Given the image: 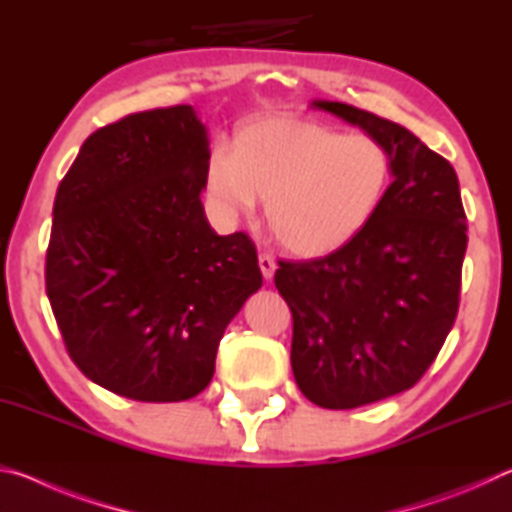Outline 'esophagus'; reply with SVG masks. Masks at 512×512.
<instances>
[{"instance_id": "1", "label": "esophagus", "mask_w": 512, "mask_h": 512, "mask_svg": "<svg viewBox=\"0 0 512 512\" xmlns=\"http://www.w3.org/2000/svg\"><path fill=\"white\" fill-rule=\"evenodd\" d=\"M257 262H259V271H262L264 280H273V275H275V262H273V257L268 255V253H259Z\"/></svg>"}]
</instances>
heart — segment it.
<instances>
[{
    "label": "heart",
    "mask_w": 512,
    "mask_h": 512,
    "mask_svg": "<svg viewBox=\"0 0 512 512\" xmlns=\"http://www.w3.org/2000/svg\"><path fill=\"white\" fill-rule=\"evenodd\" d=\"M393 180L386 146L302 119H259L232 149L219 146L207 169V194L225 219L266 203V221L284 250L332 255L375 219Z\"/></svg>",
    "instance_id": "obj_1"
}]
</instances>
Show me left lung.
<instances>
[{"instance_id": "obj_1", "label": "left lung", "mask_w": 512, "mask_h": 512, "mask_svg": "<svg viewBox=\"0 0 512 512\" xmlns=\"http://www.w3.org/2000/svg\"><path fill=\"white\" fill-rule=\"evenodd\" d=\"M386 146L393 183L366 230L336 253L280 262L293 314L291 368L307 400L354 409L418 381L452 332L467 221L452 164L395 121L311 101Z\"/></svg>"}]
</instances>
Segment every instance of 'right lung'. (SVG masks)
<instances>
[{"instance_id":"obj_1","label":"right lung","mask_w":512,"mask_h":512,"mask_svg":"<svg viewBox=\"0 0 512 512\" xmlns=\"http://www.w3.org/2000/svg\"><path fill=\"white\" fill-rule=\"evenodd\" d=\"M207 169L205 124L171 106L99 128L58 185L47 296L69 357L121 397L201 393L225 327L262 287L253 241L207 223Z\"/></svg>"}]
</instances>
